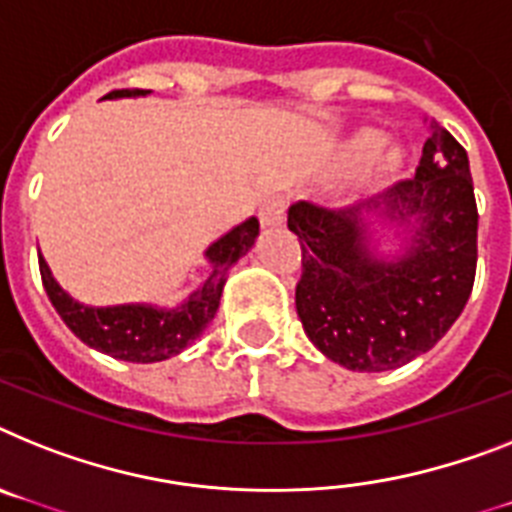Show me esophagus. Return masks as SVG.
<instances>
[{
	"label": "esophagus",
	"instance_id": "esophagus-1",
	"mask_svg": "<svg viewBox=\"0 0 512 512\" xmlns=\"http://www.w3.org/2000/svg\"><path fill=\"white\" fill-rule=\"evenodd\" d=\"M260 223H263L265 229H273V226H281L283 223V200H278V197H270L268 203H263V208H260Z\"/></svg>",
	"mask_w": 512,
	"mask_h": 512
}]
</instances>
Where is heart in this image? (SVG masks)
<instances>
[{
    "label": "heart",
    "instance_id": "heart-1",
    "mask_svg": "<svg viewBox=\"0 0 512 512\" xmlns=\"http://www.w3.org/2000/svg\"><path fill=\"white\" fill-rule=\"evenodd\" d=\"M333 161H336L338 169H354V166H362V163L369 161L362 190L372 192L382 182H388L390 176L401 171L403 150L398 145H385L382 148V132L364 127V130H356L343 137L341 143L336 145Z\"/></svg>",
    "mask_w": 512,
    "mask_h": 512
}]
</instances>
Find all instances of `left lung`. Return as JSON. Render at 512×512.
<instances>
[{"label": "left lung", "instance_id": "8db88e82", "mask_svg": "<svg viewBox=\"0 0 512 512\" xmlns=\"http://www.w3.org/2000/svg\"><path fill=\"white\" fill-rule=\"evenodd\" d=\"M476 226L466 150L437 122L409 182L354 208L291 205L302 244L296 312L309 341L351 372L427 354L474 289Z\"/></svg>", "mask_w": 512, "mask_h": 512}]
</instances>
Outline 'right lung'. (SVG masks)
<instances>
[{"mask_svg":"<svg viewBox=\"0 0 512 512\" xmlns=\"http://www.w3.org/2000/svg\"><path fill=\"white\" fill-rule=\"evenodd\" d=\"M148 93L150 90H117V93H109V98H140ZM257 236H260V221L252 216L210 244L205 249L210 276L176 307H158V304L145 302L90 307V304L77 302L75 296L59 286L44 255L38 257V265H41V278H44V289L51 304L64 325L85 346L122 359V362L153 364L182 354L203 336L208 322L216 317L223 283L229 278L231 268L239 257L255 247Z\"/></svg>","mask_w":512,"mask_h":512,"instance_id":"right-lung-1","label":"right lung"}]
</instances>
